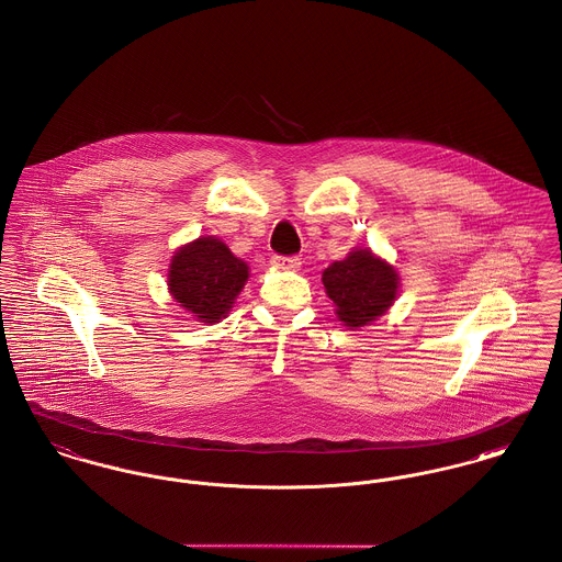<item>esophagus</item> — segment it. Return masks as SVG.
I'll return each instance as SVG.
<instances>
[{"instance_id":"34e87169","label":"esophagus","mask_w":562,"mask_h":562,"mask_svg":"<svg viewBox=\"0 0 562 562\" xmlns=\"http://www.w3.org/2000/svg\"><path fill=\"white\" fill-rule=\"evenodd\" d=\"M271 265L278 267V269H299V267H301V259H299V257L273 255V257H271Z\"/></svg>"}]
</instances>
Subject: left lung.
Returning <instances> with one entry per match:
<instances>
[{
    "label": "left lung",
    "mask_w": 562,
    "mask_h": 562,
    "mask_svg": "<svg viewBox=\"0 0 562 562\" xmlns=\"http://www.w3.org/2000/svg\"><path fill=\"white\" fill-rule=\"evenodd\" d=\"M323 284L337 305V318L346 327H363L393 305L398 278L391 265L369 250H355L325 269Z\"/></svg>",
    "instance_id": "8db88e82"
}]
</instances>
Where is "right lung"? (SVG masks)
<instances>
[{
	"instance_id": "right-lung-1",
	"label": "right lung",
	"mask_w": 562,
	"mask_h": 562,
	"mask_svg": "<svg viewBox=\"0 0 562 562\" xmlns=\"http://www.w3.org/2000/svg\"><path fill=\"white\" fill-rule=\"evenodd\" d=\"M248 280V265L216 237H199L169 265V291L201 323H218Z\"/></svg>"
}]
</instances>
